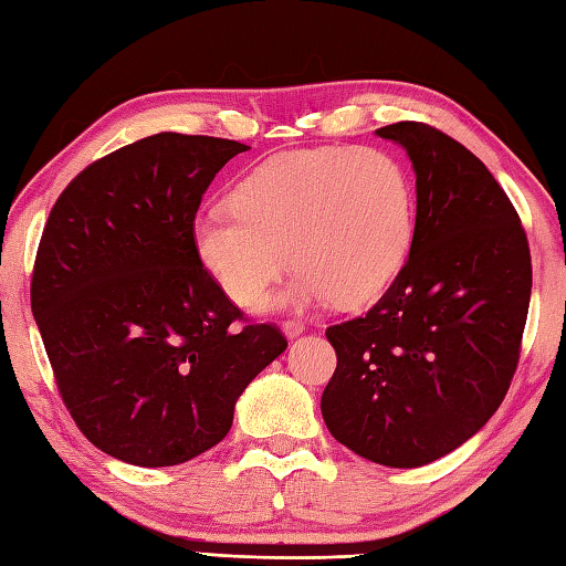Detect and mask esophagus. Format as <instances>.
<instances>
[{
    "label": "esophagus",
    "instance_id": "obj_1",
    "mask_svg": "<svg viewBox=\"0 0 566 566\" xmlns=\"http://www.w3.org/2000/svg\"><path fill=\"white\" fill-rule=\"evenodd\" d=\"M283 333L287 339H295L305 333V325L301 319H287V323H283Z\"/></svg>",
    "mask_w": 566,
    "mask_h": 566
}]
</instances>
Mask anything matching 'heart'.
I'll use <instances>...</instances> for the list:
<instances>
[{
    "label": "heart",
    "mask_w": 566,
    "mask_h": 566,
    "mask_svg": "<svg viewBox=\"0 0 566 566\" xmlns=\"http://www.w3.org/2000/svg\"><path fill=\"white\" fill-rule=\"evenodd\" d=\"M233 211L197 217V259L233 303L259 305L291 269L281 303L361 307L397 279L411 247V187L375 147H327L265 159L231 191ZM292 253L287 254L286 251Z\"/></svg>",
    "instance_id": "heart-1"
}]
</instances>
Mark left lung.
Wrapping results in <instances>:
<instances>
[{
  "mask_svg": "<svg viewBox=\"0 0 566 566\" xmlns=\"http://www.w3.org/2000/svg\"><path fill=\"white\" fill-rule=\"evenodd\" d=\"M416 175L409 259L365 317L327 327L329 433L357 455L419 468L483 429L513 381L532 293L525 229L488 167L426 123L377 130Z\"/></svg>",
  "mask_w": 566,
  "mask_h": 566,
  "instance_id": "1",
  "label": "left lung"
}]
</instances>
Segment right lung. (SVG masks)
<instances>
[{
  "instance_id": "1",
  "label": "right lung",
  "mask_w": 566,
  "mask_h": 566,
  "mask_svg": "<svg viewBox=\"0 0 566 566\" xmlns=\"http://www.w3.org/2000/svg\"><path fill=\"white\" fill-rule=\"evenodd\" d=\"M249 147L157 133L93 163L61 191L41 233L31 313L61 399L117 461H191L229 433L237 399L285 352L197 259V209Z\"/></svg>"
}]
</instances>
